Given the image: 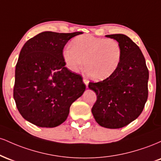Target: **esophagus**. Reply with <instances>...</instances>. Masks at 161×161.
<instances>
[{"instance_id": "34e87169", "label": "esophagus", "mask_w": 161, "mask_h": 161, "mask_svg": "<svg viewBox=\"0 0 161 161\" xmlns=\"http://www.w3.org/2000/svg\"><path fill=\"white\" fill-rule=\"evenodd\" d=\"M83 82L85 83V85H86L87 88H88V81L86 80V79H83Z\"/></svg>"}]
</instances>
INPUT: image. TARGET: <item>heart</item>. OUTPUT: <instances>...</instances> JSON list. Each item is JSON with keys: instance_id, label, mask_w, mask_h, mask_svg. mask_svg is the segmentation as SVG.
Instances as JSON below:
<instances>
[{"instance_id": "obj_1", "label": "heart", "mask_w": 161, "mask_h": 161, "mask_svg": "<svg viewBox=\"0 0 161 161\" xmlns=\"http://www.w3.org/2000/svg\"><path fill=\"white\" fill-rule=\"evenodd\" d=\"M123 51L116 40L84 35L74 38L71 47L63 51L66 66L78 72L84 63L85 71L90 79L103 81L115 73L120 65Z\"/></svg>"}]
</instances>
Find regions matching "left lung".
Segmentation results:
<instances>
[{
    "label": "left lung",
    "instance_id": "1",
    "mask_svg": "<svg viewBox=\"0 0 161 161\" xmlns=\"http://www.w3.org/2000/svg\"><path fill=\"white\" fill-rule=\"evenodd\" d=\"M123 51L120 65L114 75L88 88L97 95L92 113L96 122L108 129H119L137 119L147 101L149 73L139 47L123 34L108 35Z\"/></svg>",
    "mask_w": 161,
    "mask_h": 161
}]
</instances>
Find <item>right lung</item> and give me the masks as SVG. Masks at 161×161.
Segmentation results:
<instances>
[{"label":"right lung","instance_id":"obj_1","mask_svg":"<svg viewBox=\"0 0 161 161\" xmlns=\"http://www.w3.org/2000/svg\"><path fill=\"white\" fill-rule=\"evenodd\" d=\"M81 32H43L27 41L16 66L14 97L22 116L39 127L53 128L67 118L71 104L82 95L80 75L66 67L63 50Z\"/></svg>","mask_w":161,"mask_h":161}]
</instances>
